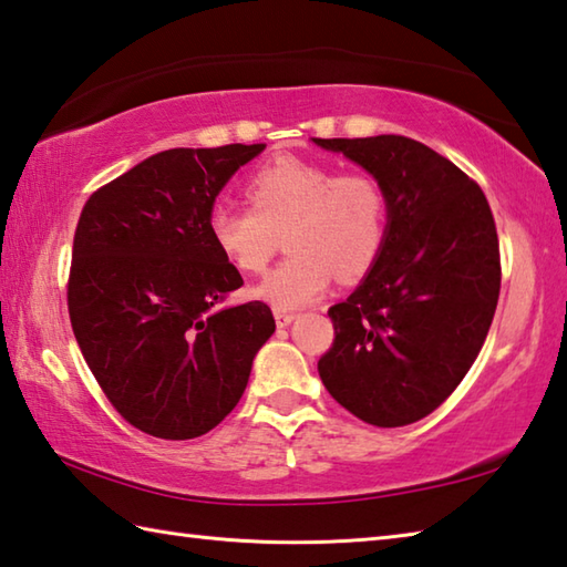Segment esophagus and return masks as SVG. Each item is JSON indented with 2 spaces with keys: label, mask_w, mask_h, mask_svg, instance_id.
<instances>
[{
  "label": "esophagus",
  "mask_w": 567,
  "mask_h": 567,
  "mask_svg": "<svg viewBox=\"0 0 567 567\" xmlns=\"http://www.w3.org/2000/svg\"><path fill=\"white\" fill-rule=\"evenodd\" d=\"M297 319V315L295 312H285V310H275V322H277V327H287V324H292Z\"/></svg>",
  "instance_id": "1"
}]
</instances>
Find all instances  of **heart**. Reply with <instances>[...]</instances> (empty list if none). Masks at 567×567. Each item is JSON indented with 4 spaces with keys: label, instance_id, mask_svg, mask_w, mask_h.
<instances>
[{
    "label": "heart",
    "instance_id": "obj_1",
    "mask_svg": "<svg viewBox=\"0 0 567 567\" xmlns=\"http://www.w3.org/2000/svg\"><path fill=\"white\" fill-rule=\"evenodd\" d=\"M250 208L215 203L208 238L225 262L260 275L287 235L292 255L257 287L277 310L319 300L334 280H359L372 270L389 235V200L367 173H339L329 163L280 156L245 183Z\"/></svg>",
    "mask_w": 567,
    "mask_h": 567
}]
</instances>
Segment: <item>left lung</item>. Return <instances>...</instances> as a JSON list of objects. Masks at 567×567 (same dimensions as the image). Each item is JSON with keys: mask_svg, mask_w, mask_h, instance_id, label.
I'll return each mask as SVG.
<instances>
[{"mask_svg": "<svg viewBox=\"0 0 567 567\" xmlns=\"http://www.w3.org/2000/svg\"><path fill=\"white\" fill-rule=\"evenodd\" d=\"M315 143L367 168L389 200L382 255L327 312L334 342L319 377L367 424H414L454 394L486 342L501 292L496 220L478 183L414 138Z\"/></svg>", "mask_w": 567, "mask_h": 567, "instance_id": "8db88e82", "label": "left lung"}]
</instances>
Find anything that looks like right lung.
<instances>
[{"mask_svg": "<svg viewBox=\"0 0 567 567\" xmlns=\"http://www.w3.org/2000/svg\"><path fill=\"white\" fill-rule=\"evenodd\" d=\"M265 143L171 148L91 193L66 282L69 319L113 409L151 436L208 434L238 404L275 332L265 302L215 310L243 285L208 210Z\"/></svg>", "mask_w": 567, "mask_h": 567, "instance_id": "add662e5", "label": "right lung"}]
</instances>
